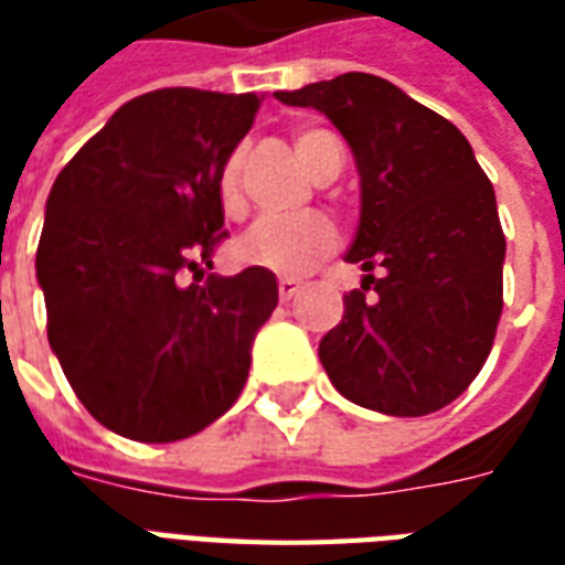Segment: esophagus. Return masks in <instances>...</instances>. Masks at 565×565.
Here are the masks:
<instances>
[{"mask_svg":"<svg viewBox=\"0 0 565 565\" xmlns=\"http://www.w3.org/2000/svg\"><path fill=\"white\" fill-rule=\"evenodd\" d=\"M299 290H302V284L296 281V278H281V281H278V296H281V302H290V299H296V296H299Z\"/></svg>","mask_w":565,"mask_h":565,"instance_id":"1","label":"esophagus"}]
</instances>
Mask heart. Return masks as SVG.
Instances as JSON below:
<instances>
[{
  "mask_svg": "<svg viewBox=\"0 0 565 565\" xmlns=\"http://www.w3.org/2000/svg\"><path fill=\"white\" fill-rule=\"evenodd\" d=\"M339 141L332 132L320 127L296 129L294 148L306 172L315 174L327 166L330 150ZM217 202L226 211V217H242L245 214V196H242V157L233 153L226 157L217 174ZM339 247V230L330 217L323 214H306V217H275L266 214L247 230L238 245L235 257L247 266L278 271V275H302L320 259H327Z\"/></svg>",
  "mask_w": 565,
  "mask_h": 565,
  "instance_id": "1",
  "label": "heart"
}]
</instances>
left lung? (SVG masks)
I'll use <instances>...</instances> for the list:
<instances>
[{"label": "left lung", "mask_w": 565, "mask_h": 565, "mask_svg": "<svg viewBox=\"0 0 565 565\" xmlns=\"http://www.w3.org/2000/svg\"><path fill=\"white\" fill-rule=\"evenodd\" d=\"M275 96L330 117L363 186L348 263L369 275L344 296L320 363L351 403L433 415L472 384L497 339L505 235L493 184L460 129L379 75L348 72Z\"/></svg>", "instance_id": "obj_1"}]
</instances>
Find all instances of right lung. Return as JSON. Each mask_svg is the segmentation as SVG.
<instances>
[{"instance_id": "right-lung-1", "label": "right lung", "mask_w": 565, "mask_h": 565, "mask_svg": "<svg viewBox=\"0 0 565 565\" xmlns=\"http://www.w3.org/2000/svg\"><path fill=\"white\" fill-rule=\"evenodd\" d=\"M257 111V93H145L51 186L35 254L47 342L81 405L117 436L181 441L245 387L278 281L259 266L205 271L230 235L217 174Z\"/></svg>"}]
</instances>
